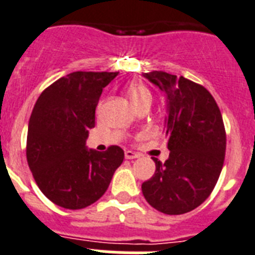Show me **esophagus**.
<instances>
[{
	"mask_svg": "<svg viewBox=\"0 0 255 255\" xmlns=\"http://www.w3.org/2000/svg\"><path fill=\"white\" fill-rule=\"evenodd\" d=\"M124 157H126V159H134V158H138V154L132 150H126Z\"/></svg>",
	"mask_w": 255,
	"mask_h": 255,
	"instance_id": "obj_1",
	"label": "esophagus"
}]
</instances>
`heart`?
Here are the masks:
<instances>
[{"mask_svg": "<svg viewBox=\"0 0 255 255\" xmlns=\"http://www.w3.org/2000/svg\"><path fill=\"white\" fill-rule=\"evenodd\" d=\"M127 95L132 105H136L144 100H151L150 92L142 84H131L127 88Z\"/></svg>", "mask_w": 255, "mask_h": 255, "instance_id": "b5f03b06", "label": "heart"}]
</instances>
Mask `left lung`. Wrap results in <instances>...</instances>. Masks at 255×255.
Listing matches in <instances>:
<instances>
[{"instance_id": "obj_1", "label": "left lung", "mask_w": 255, "mask_h": 255, "mask_svg": "<svg viewBox=\"0 0 255 255\" xmlns=\"http://www.w3.org/2000/svg\"><path fill=\"white\" fill-rule=\"evenodd\" d=\"M166 98L164 133L170 150L155 172L142 183L147 204L167 215H180L200 206L213 192L226 154L223 118L210 92L184 76L163 71L142 72Z\"/></svg>"}]
</instances>
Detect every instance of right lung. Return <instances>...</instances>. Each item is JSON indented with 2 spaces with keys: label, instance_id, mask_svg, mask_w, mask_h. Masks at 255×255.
<instances>
[{
  "label": "right lung",
  "instance_id": "obj_1",
  "mask_svg": "<svg viewBox=\"0 0 255 255\" xmlns=\"http://www.w3.org/2000/svg\"><path fill=\"white\" fill-rule=\"evenodd\" d=\"M118 72L75 71L42 92L32 110L27 160L40 190L70 210L95 204L124 159L119 146L88 149L98 100Z\"/></svg>",
  "mask_w": 255,
  "mask_h": 255
}]
</instances>
